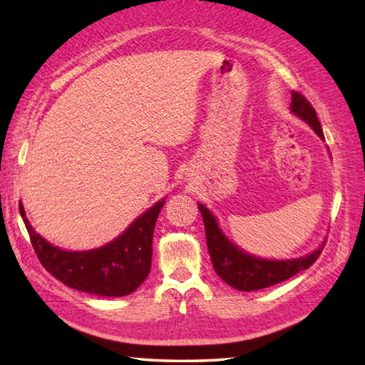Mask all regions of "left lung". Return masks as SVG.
<instances>
[{"instance_id":"obj_1","label":"left lung","mask_w":365,"mask_h":365,"mask_svg":"<svg viewBox=\"0 0 365 365\" xmlns=\"http://www.w3.org/2000/svg\"><path fill=\"white\" fill-rule=\"evenodd\" d=\"M289 110L306 122L319 138L324 140V132L317 119L316 109L311 106L304 96L292 91V104ZM197 209L205 220L206 242L207 250L211 255V261L214 265L215 274L222 280L228 283L232 288L240 292H256L277 283L288 280L301 270H306L317 261L325 246V240L319 245L317 250L309 252L306 256L293 257V259H265L259 256H252L250 252L235 245L227 235L222 232L217 219L209 211L206 205L197 202Z\"/></svg>"}]
</instances>
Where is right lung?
I'll use <instances>...</instances> for the list:
<instances>
[{
	"label": "right lung",
	"instance_id": "add662e5",
	"mask_svg": "<svg viewBox=\"0 0 365 365\" xmlns=\"http://www.w3.org/2000/svg\"><path fill=\"white\" fill-rule=\"evenodd\" d=\"M165 197L140 214L113 242L86 251L54 246L30 225L22 202L19 211L40 262L69 288L106 298L133 293L151 270L153 232Z\"/></svg>",
	"mask_w": 365,
	"mask_h": 365
}]
</instances>
